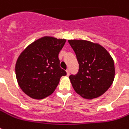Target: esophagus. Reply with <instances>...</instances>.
I'll return each mask as SVG.
<instances>
[{"label":"esophagus","mask_w":129,"mask_h":129,"mask_svg":"<svg viewBox=\"0 0 129 129\" xmlns=\"http://www.w3.org/2000/svg\"><path fill=\"white\" fill-rule=\"evenodd\" d=\"M66 72H67V76H69V75H70V70H67Z\"/></svg>","instance_id":"1"}]
</instances>
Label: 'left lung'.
Masks as SVG:
<instances>
[{
    "label": "left lung",
    "instance_id": "8db88e82",
    "mask_svg": "<svg viewBox=\"0 0 129 129\" xmlns=\"http://www.w3.org/2000/svg\"><path fill=\"white\" fill-rule=\"evenodd\" d=\"M76 55L78 72L70 75L73 88L86 99L98 98L112 85L114 78L113 59L106 49L85 40H68Z\"/></svg>",
    "mask_w": 129,
    "mask_h": 129
}]
</instances>
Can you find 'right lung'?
<instances>
[{
  "instance_id": "right-lung-1",
  "label": "right lung",
  "mask_w": 129,
  "mask_h": 129,
  "mask_svg": "<svg viewBox=\"0 0 129 129\" xmlns=\"http://www.w3.org/2000/svg\"><path fill=\"white\" fill-rule=\"evenodd\" d=\"M66 39L43 37L30 44L17 59V82L25 94L43 99L54 92L66 72L59 67V53Z\"/></svg>"
}]
</instances>
